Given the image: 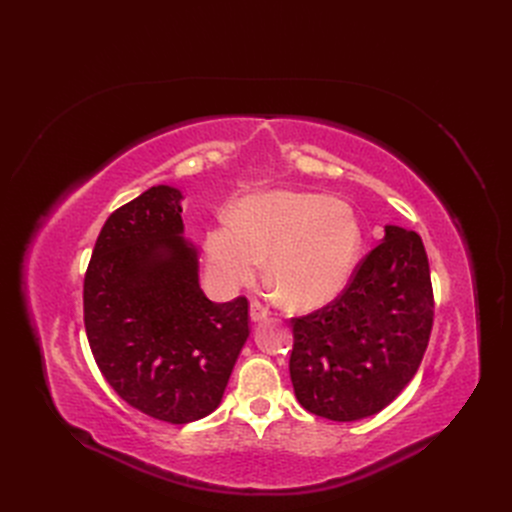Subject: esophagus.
Masks as SVG:
<instances>
[{
	"mask_svg": "<svg viewBox=\"0 0 512 512\" xmlns=\"http://www.w3.org/2000/svg\"><path fill=\"white\" fill-rule=\"evenodd\" d=\"M270 309H267L263 303H259V301H253L251 303V319L253 321H261V319H267L270 317Z\"/></svg>",
	"mask_w": 512,
	"mask_h": 512,
	"instance_id": "34e87169",
	"label": "esophagus"
}]
</instances>
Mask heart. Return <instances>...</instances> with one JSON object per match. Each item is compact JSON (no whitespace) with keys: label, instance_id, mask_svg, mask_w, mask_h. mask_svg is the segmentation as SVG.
Here are the masks:
<instances>
[{"label":"heart","instance_id":"1","mask_svg":"<svg viewBox=\"0 0 512 512\" xmlns=\"http://www.w3.org/2000/svg\"><path fill=\"white\" fill-rule=\"evenodd\" d=\"M361 249L355 209L319 193L253 195L236 209L234 224L207 232L211 282L224 292L249 284L267 257V278L301 307L326 303L351 278Z\"/></svg>","mask_w":512,"mask_h":512}]
</instances>
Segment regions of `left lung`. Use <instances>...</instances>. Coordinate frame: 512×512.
<instances>
[{"label":"left lung","mask_w":512,"mask_h":512,"mask_svg":"<svg viewBox=\"0 0 512 512\" xmlns=\"http://www.w3.org/2000/svg\"><path fill=\"white\" fill-rule=\"evenodd\" d=\"M290 324V380L309 413L355 421L388 407L417 373L434 326L421 236L386 226L338 297Z\"/></svg>","instance_id":"8db88e82"}]
</instances>
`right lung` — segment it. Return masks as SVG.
I'll return each mask as SVG.
<instances>
[{"instance_id": "obj_1", "label": "right lung", "mask_w": 512, "mask_h": 512, "mask_svg": "<svg viewBox=\"0 0 512 512\" xmlns=\"http://www.w3.org/2000/svg\"><path fill=\"white\" fill-rule=\"evenodd\" d=\"M180 211L170 186L118 207L83 286L85 330L107 384L130 407L176 425L218 409L251 332L247 297H205Z\"/></svg>"}]
</instances>
